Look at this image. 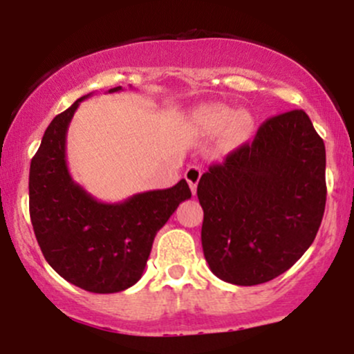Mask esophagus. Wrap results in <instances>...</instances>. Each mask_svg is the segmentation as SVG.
<instances>
[{"label":"esophagus","mask_w":354,"mask_h":354,"mask_svg":"<svg viewBox=\"0 0 354 354\" xmlns=\"http://www.w3.org/2000/svg\"><path fill=\"white\" fill-rule=\"evenodd\" d=\"M201 168L200 166H189L188 169H186L185 173V180L188 181L191 191H193V194H196V188H198V183H200V178H201Z\"/></svg>","instance_id":"esophagus-1"}]
</instances>
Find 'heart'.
<instances>
[{
  "instance_id": "heart-1",
  "label": "heart",
  "mask_w": 354,
  "mask_h": 354,
  "mask_svg": "<svg viewBox=\"0 0 354 354\" xmlns=\"http://www.w3.org/2000/svg\"><path fill=\"white\" fill-rule=\"evenodd\" d=\"M194 124L206 135L223 133L221 143L225 148H236L251 136L254 120L248 111H236L226 104H209L194 113Z\"/></svg>"
}]
</instances>
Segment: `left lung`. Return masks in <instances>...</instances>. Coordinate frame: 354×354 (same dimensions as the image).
<instances>
[{
  "label": "left lung",
  "instance_id": "8db88e82",
  "mask_svg": "<svg viewBox=\"0 0 354 354\" xmlns=\"http://www.w3.org/2000/svg\"><path fill=\"white\" fill-rule=\"evenodd\" d=\"M326 151L303 109L270 118L253 143L198 183L201 245L223 281L254 286L283 274L315 241L326 205Z\"/></svg>",
  "mask_w": 354,
  "mask_h": 354
}]
</instances>
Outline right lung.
I'll list each match as a JSON object with an SVG mask.
<instances>
[{
    "label": "right lung",
    "instance_id": "right-lung-1",
    "mask_svg": "<svg viewBox=\"0 0 354 354\" xmlns=\"http://www.w3.org/2000/svg\"><path fill=\"white\" fill-rule=\"evenodd\" d=\"M89 96L76 100L44 131L30 166V216L48 265L81 290L108 295L128 290L143 276L154 236L180 203L189 200L191 189L181 180L173 188L103 203L73 180L66 133Z\"/></svg>",
    "mask_w": 354,
    "mask_h": 354
}]
</instances>
